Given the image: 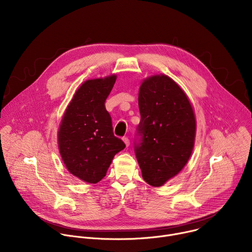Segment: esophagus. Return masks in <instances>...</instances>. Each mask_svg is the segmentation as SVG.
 <instances>
[{
  "instance_id": "34e87169",
  "label": "esophagus",
  "mask_w": 252,
  "mask_h": 252,
  "mask_svg": "<svg viewBox=\"0 0 252 252\" xmlns=\"http://www.w3.org/2000/svg\"><path fill=\"white\" fill-rule=\"evenodd\" d=\"M123 140H124V142H125V145H126V147L127 148V147L129 146V139H128L127 137H124V138H123Z\"/></svg>"
}]
</instances>
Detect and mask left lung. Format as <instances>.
<instances>
[{
  "mask_svg": "<svg viewBox=\"0 0 252 252\" xmlns=\"http://www.w3.org/2000/svg\"><path fill=\"white\" fill-rule=\"evenodd\" d=\"M138 107L141 142L135 147L136 159L142 178L158 188L181 172L192 154L194 110L185 91L163 74L142 80Z\"/></svg>",
  "mask_w": 252,
  "mask_h": 252,
  "instance_id": "left-lung-1",
  "label": "left lung"
}]
</instances>
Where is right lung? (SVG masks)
Returning a JSON list of instances; mask_svg holds the SVG:
<instances>
[{
  "label": "right lung",
  "instance_id": "right-lung-1",
  "mask_svg": "<svg viewBox=\"0 0 252 252\" xmlns=\"http://www.w3.org/2000/svg\"><path fill=\"white\" fill-rule=\"evenodd\" d=\"M117 80L112 74L85 81L76 91L62 117L58 148L69 173L84 183L96 184L104 177L115 156L126 148L114 135L104 101Z\"/></svg>",
  "mask_w": 252,
  "mask_h": 252
}]
</instances>
